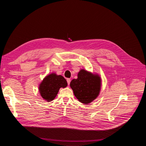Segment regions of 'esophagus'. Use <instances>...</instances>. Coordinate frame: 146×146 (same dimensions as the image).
<instances>
[{
  "label": "esophagus",
  "mask_w": 146,
  "mask_h": 146,
  "mask_svg": "<svg viewBox=\"0 0 146 146\" xmlns=\"http://www.w3.org/2000/svg\"><path fill=\"white\" fill-rule=\"evenodd\" d=\"M67 82H68V85H70V78H67Z\"/></svg>",
  "instance_id": "1"
}]
</instances>
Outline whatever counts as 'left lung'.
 <instances>
[{
	"label": "left lung",
	"mask_w": 146,
	"mask_h": 146,
	"mask_svg": "<svg viewBox=\"0 0 146 146\" xmlns=\"http://www.w3.org/2000/svg\"><path fill=\"white\" fill-rule=\"evenodd\" d=\"M70 86L80 102L87 104L93 101L99 94L100 78L85 70H81L78 78L70 82Z\"/></svg>",
	"instance_id": "left-lung-1"
}]
</instances>
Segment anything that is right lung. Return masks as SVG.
<instances>
[{"label":"right lung","mask_w":146,"mask_h":146,"mask_svg":"<svg viewBox=\"0 0 146 146\" xmlns=\"http://www.w3.org/2000/svg\"><path fill=\"white\" fill-rule=\"evenodd\" d=\"M67 85V82L63 76L52 73L44 78L39 90L42 98L50 102L55 99L60 88H65Z\"/></svg>","instance_id":"right-lung-1"}]
</instances>
